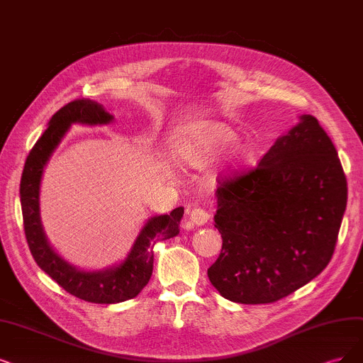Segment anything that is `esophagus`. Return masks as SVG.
I'll use <instances>...</instances> for the list:
<instances>
[{
	"label": "esophagus",
	"instance_id": "1",
	"mask_svg": "<svg viewBox=\"0 0 363 363\" xmlns=\"http://www.w3.org/2000/svg\"><path fill=\"white\" fill-rule=\"evenodd\" d=\"M211 216L208 213V211L202 209V208H196L190 212V220L194 225H205L209 221Z\"/></svg>",
	"mask_w": 363,
	"mask_h": 363
}]
</instances>
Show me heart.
<instances>
[{
    "label": "heart",
    "instance_id": "1",
    "mask_svg": "<svg viewBox=\"0 0 363 363\" xmlns=\"http://www.w3.org/2000/svg\"><path fill=\"white\" fill-rule=\"evenodd\" d=\"M238 133L218 119H196L179 127L173 139V151L185 166L200 169L224 152L235 140ZM256 155L248 140H238L230 150V164L244 167Z\"/></svg>",
    "mask_w": 363,
    "mask_h": 363
}]
</instances>
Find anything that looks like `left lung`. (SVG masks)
<instances>
[{
  "mask_svg": "<svg viewBox=\"0 0 363 363\" xmlns=\"http://www.w3.org/2000/svg\"><path fill=\"white\" fill-rule=\"evenodd\" d=\"M223 238L208 269L223 298L257 305L283 299L329 264L347 206L338 152L311 115L279 136L259 166L217 190Z\"/></svg>",
  "mask_w": 363,
  "mask_h": 363,
  "instance_id": "obj_1",
  "label": "left lung"
}]
</instances>
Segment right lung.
<instances>
[{
    "instance_id": "right-lung-1",
    "label": "right lung",
    "mask_w": 363,
    "mask_h": 363,
    "mask_svg": "<svg viewBox=\"0 0 363 363\" xmlns=\"http://www.w3.org/2000/svg\"><path fill=\"white\" fill-rule=\"evenodd\" d=\"M112 121L113 115L97 101L82 99L65 104L50 118L46 131L34 145L25 161L21 179L25 236L35 263L65 291L92 303H118L136 298L152 275L154 245L177 236L184 216V208L179 206L169 216L164 213L147 218L127 257L97 271L76 267L50 245L40 217V185L48 161L73 124L94 127Z\"/></svg>"
}]
</instances>
